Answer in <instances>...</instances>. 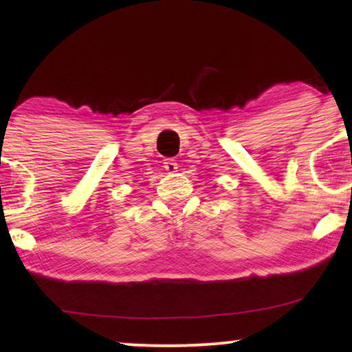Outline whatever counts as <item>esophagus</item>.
Returning <instances> with one entry per match:
<instances>
[{"label": "esophagus", "instance_id": "34e87169", "mask_svg": "<svg viewBox=\"0 0 352 352\" xmlns=\"http://www.w3.org/2000/svg\"><path fill=\"white\" fill-rule=\"evenodd\" d=\"M163 166H165V170L168 173H176L177 171V163L175 158H166L165 162H163Z\"/></svg>", "mask_w": 352, "mask_h": 352}]
</instances>
